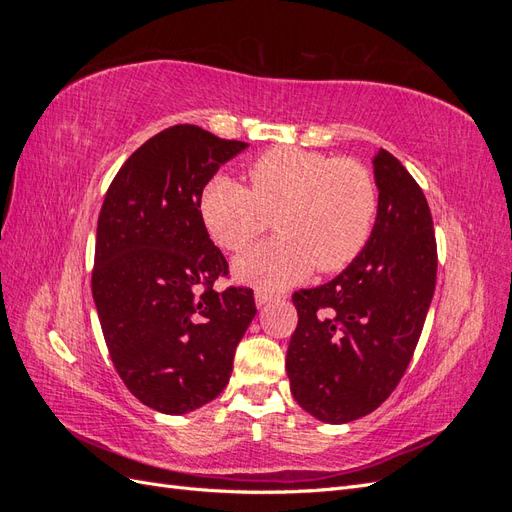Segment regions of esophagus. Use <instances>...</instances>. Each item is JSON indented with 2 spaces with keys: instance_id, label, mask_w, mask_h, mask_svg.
I'll return each mask as SVG.
<instances>
[{
  "instance_id": "obj_1",
  "label": "esophagus",
  "mask_w": 512,
  "mask_h": 512,
  "mask_svg": "<svg viewBox=\"0 0 512 512\" xmlns=\"http://www.w3.org/2000/svg\"><path fill=\"white\" fill-rule=\"evenodd\" d=\"M254 297H256V305L262 307V305L271 303V301L277 297V294H273V292H269V290H265V288H258Z\"/></svg>"
}]
</instances>
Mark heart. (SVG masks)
Returning a JSON list of instances; mask_svg holds the SVG:
<instances>
[{"label": "heart", "instance_id": "1", "mask_svg": "<svg viewBox=\"0 0 512 512\" xmlns=\"http://www.w3.org/2000/svg\"><path fill=\"white\" fill-rule=\"evenodd\" d=\"M252 190L215 177L200 196V218L211 239L243 254L271 228L280 237L237 262L241 280L284 288L314 271L335 273L356 260L374 232L380 194L374 175L354 160L277 147L247 164Z\"/></svg>", "mask_w": 512, "mask_h": 512}]
</instances>
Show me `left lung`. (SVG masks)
<instances>
[{"mask_svg": "<svg viewBox=\"0 0 512 512\" xmlns=\"http://www.w3.org/2000/svg\"><path fill=\"white\" fill-rule=\"evenodd\" d=\"M374 175L380 209L365 250L329 284L292 294L290 391L331 425L374 412L395 391L436 290V232L421 185L386 149Z\"/></svg>", "mask_w": 512, "mask_h": 512, "instance_id": "obj_1", "label": "left lung"}]
</instances>
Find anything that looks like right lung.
Segmentation results:
<instances>
[{
    "mask_svg": "<svg viewBox=\"0 0 512 512\" xmlns=\"http://www.w3.org/2000/svg\"><path fill=\"white\" fill-rule=\"evenodd\" d=\"M245 147L170 126L132 153L104 196L91 271L104 342L128 391L162 414L224 391L256 316L252 288H213L228 262L200 218L205 185Z\"/></svg>",
    "mask_w": 512,
    "mask_h": 512,
    "instance_id": "1",
    "label": "right lung"
}]
</instances>
